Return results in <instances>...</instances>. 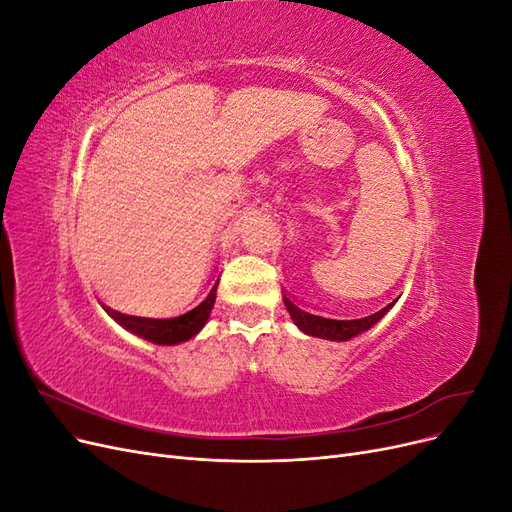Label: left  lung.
I'll list each match as a JSON object with an SVG mask.
<instances>
[{
	"mask_svg": "<svg viewBox=\"0 0 512 512\" xmlns=\"http://www.w3.org/2000/svg\"><path fill=\"white\" fill-rule=\"evenodd\" d=\"M284 303L290 312V318L303 333L322 337V339H333V342H346V339H352L359 333L371 329L395 305L393 301L386 307L378 309V312H367V314H339L335 309L318 307L312 303L286 297V294H284Z\"/></svg>",
	"mask_w": 512,
	"mask_h": 512,
	"instance_id": "obj_1",
	"label": "left lung"
}]
</instances>
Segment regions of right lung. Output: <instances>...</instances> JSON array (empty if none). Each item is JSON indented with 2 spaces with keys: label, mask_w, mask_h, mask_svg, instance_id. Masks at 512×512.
Here are the masks:
<instances>
[{
  "label": "right lung",
  "mask_w": 512,
  "mask_h": 512,
  "mask_svg": "<svg viewBox=\"0 0 512 512\" xmlns=\"http://www.w3.org/2000/svg\"><path fill=\"white\" fill-rule=\"evenodd\" d=\"M220 282V280H218ZM218 282L211 286V290L205 294L203 299L196 301L192 307L183 309L179 314H126L117 312V309L106 307V314L113 320H117L123 329L132 331L134 335H141L143 339H149L153 344L162 346H175L185 342V339L194 337L200 329L205 327V322L211 314L213 303H215V292H218Z\"/></svg>",
  "instance_id": "add662e5"
}]
</instances>
